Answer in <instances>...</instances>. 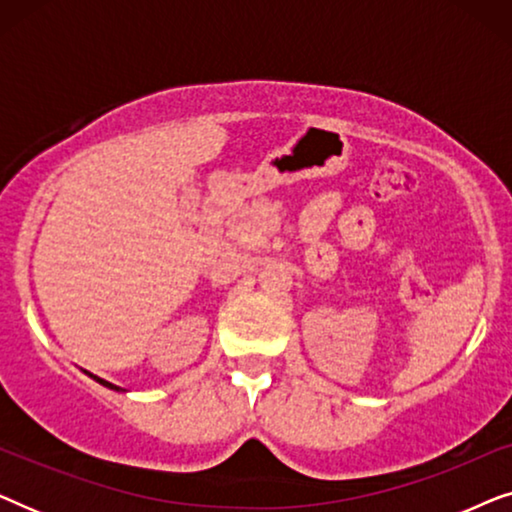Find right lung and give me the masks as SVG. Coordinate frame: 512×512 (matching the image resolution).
Returning a JSON list of instances; mask_svg holds the SVG:
<instances>
[{
	"label": "right lung",
	"mask_w": 512,
	"mask_h": 512,
	"mask_svg": "<svg viewBox=\"0 0 512 512\" xmlns=\"http://www.w3.org/2000/svg\"><path fill=\"white\" fill-rule=\"evenodd\" d=\"M95 380H97V382H100V384H104V387H109V389H118V387H114V384H109V382H104V380H100V377H95Z\"/></svg>",
	"instance_id": "1"
}]
</instances>
